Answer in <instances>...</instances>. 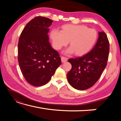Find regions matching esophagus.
Instances as JSON below:
<instances>
[{
    "instance_id": "34e87169",
    "label": "esophagus",
    "mask_w": 121,
    "mask_h": 121,
    "mask_svg": "<svg viewBox=\"0 0 121 121\" xmlns=\"http://www.w3.org/2000/svg\"><path fill=\"white\" fill-rule=\"evenodd\" d=\"M61 62L62 63H65L67 61V58H65V57L62 56L61 58Z\"/></svg>"
}]
</instances>
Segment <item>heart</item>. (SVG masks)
Listing matches in <instances>:
<instances>
[{
  "label": "heart",
  "instance_id": "1",
  "mask_svg": "<svg viewBox=\"0 0 121 121\" xmlns=\"http://www.w3.org/2000/svg\"><path fill=\"white\" fill-rule=\"evenodd\" d=\"M53 46L56 50H61L69 43V48L64 53L83 56L91 50L97 42L98 34L95 30L84 25L65 24L60 31L53 29L50 32Z\"/></svg>",
  "mask_w": 121,
  "mask_h": 121
}]
</instances>
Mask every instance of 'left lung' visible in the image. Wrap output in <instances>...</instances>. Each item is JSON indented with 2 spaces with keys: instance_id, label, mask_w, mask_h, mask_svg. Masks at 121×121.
<instances>
[{
  "instance_id": "obj_1",
  "label": "left lung",
  "mask_w": 121,
  "mask_h": 121,
  "mask_svg": "<svg viewBox=\"0 0 121 121\" xmlns=\"http://www.w3.org/2000/svg\"><path fill=\"white\" fill-rule=\"evenodd\" d=\"M109 43L105 32H99L95 45L87 54L68 60L72 67L67 75L69 84L79 90L91 87L97 82L107 65Z\"/></svg>"
}]
</instances>
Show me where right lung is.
<instances>
[{"mask_svg":"<svg viewBox=\"0 0 121 121\" xmlns=\"http://www.w3.org/2000/svg\"><path fill=\"white\" fill-rule=\"evenodd\" d=\"M53 21L36 16L26 26L18 43V61L24 78L34 86L48 82L61 64V58L51 46L48 32Z\"/></svg>","mask_w":121,"mask_h":121,"instance_id":"right-lung-1","label":"right lung"}]
</instances>
